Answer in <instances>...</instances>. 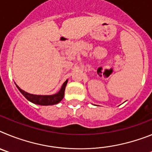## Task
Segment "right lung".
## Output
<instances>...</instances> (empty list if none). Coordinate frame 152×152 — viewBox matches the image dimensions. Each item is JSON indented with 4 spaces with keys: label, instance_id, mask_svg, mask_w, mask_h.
I'll return each mask as SVG.
<instances>
[{
    "label": "right lung",
    "instance_id": "right-lung-1",
    "mask_svg": "<svg viewBox=\"0 0 152 152\" xmlns=\"http://www.w3.org/2000/svg\"><path fill=\"white\" fill-rule=\"evenodd\" d=\"M68 83V80H66L64 82V84L61 86V89L58 93L52 95H36L32 94H29V93L26 92V91H23L22 89L19 88L18 86L16 84L18 90L20 91V93L23 95L29 101L32 102V103H35V104H38V105L42 106H49V105H55L57 103H59L64 97V90H65V87Z\"/></svg>",
    "mask_w": 152,
    "mask_h": 152
}]
</instances>
